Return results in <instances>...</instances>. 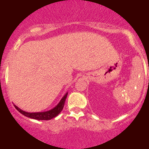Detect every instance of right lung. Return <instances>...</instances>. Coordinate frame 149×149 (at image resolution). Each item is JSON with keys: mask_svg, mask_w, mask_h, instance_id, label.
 Returning <instances> with one entry per match:
<instances>
[{"mask_svg": "<svg viewBox=\"0 0 149 149\" xmlns=\"http://www.w3.org/2000/svg\"><path fill=\"white\" fill-rule=\"evenodd\" d=\"M67 95L68 92L63 97V98L61 99L60 102L58 103L55 107L49 109V110L48 111H45V112H28L22 110V109H21L20 108L18 107L16 105H14V107L20 113H22V115L27 117V118H31V119L34 120H51L52 119V118H55L57 115H58V114H60V112L62 111V109H63L64 104H65V101L66 100V97H67Z\"/></svg>", "mask_w": 149, "mask_h": 149, "instance_id": "add662e5", "label": "right lung"}]
</instances>
